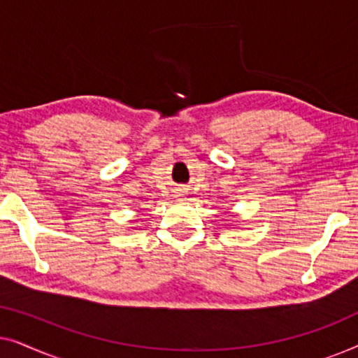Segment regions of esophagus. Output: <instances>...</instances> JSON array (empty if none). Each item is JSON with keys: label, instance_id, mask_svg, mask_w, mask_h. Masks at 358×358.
<instances>
[{"label": "esophagus", "instance_id": "obj_1", "mask_svg": "<svg viewBox=\"0 0 358 358\" xmlns=\"http://www.w3.org/2000/svg\"><path fill=\"white\" fill-rule=\"evenodd\" d=\"M176 194H178V197H182L184 194H187V190H185V189H178V192H176Z\"/></svg>", "mask_w": 358, "mask_h": 358}]
</instances>
